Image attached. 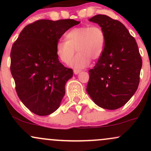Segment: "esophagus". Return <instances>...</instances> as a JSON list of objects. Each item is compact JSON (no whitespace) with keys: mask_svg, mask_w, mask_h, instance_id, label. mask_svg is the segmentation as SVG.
I'll use <instances>...</instances> for the list:
<instances>
[{"mask_svg":"<svg viewBox=\"0 0 151 151\" xmlns=\"http://www.w3.org/2000/svg\"><path fill=\"white\" fill-rule=\"evenodd\" d=\"M81 71L80 70H74V74H78Z\"/></svg>","mask_w":151,"mask_h":151,"instance_id":"obj_1","label":"esophagus"}]
</instances>
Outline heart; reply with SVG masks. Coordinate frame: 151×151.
Listing matches in <instances>:
<instances>
[{
	"label": "heart",
	"instance_id": "heart-1",
	"mask_svg": "<svg viewBox=\"0 0 151 151\" xmlns=\"http://www.w3.org/2000/svg\"><path fill=\"white\" fill-rule=\"evenodd\" d=\"M65 39L57 42V55L62 62L68 64L77 50L78 54L70 64L76 69L84 68L91 60L101 58L106 44L105 31L99 25L74 27L67 32Z\"/></svg>",
	"mask_w": 151,
	"mask_h": 151
}]
</instances>
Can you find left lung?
Wrapping results in <instances>:
<instances>
[{"label":"left lung","instance_id":"left-lung-1","mask_svg":"<svg viewBox=\"0 0 151 151\" xmlns=\"http://www.w3.org/2000/svg\"><path fill=\"white\" fill-rule=\"evenodd\" d=\"M89 20L104 30L106 44L101 58L89 71L86 91L99 107L115 110L125 105L138 89L141 55L134 37L121 22L105 15Z\"/></svg>","mask_w":151,"mask_h":151}]
</instances>
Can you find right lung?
I'll return each instance as SVG.
<instances>
[{
  "label": "right lung",
  "mask_w": 151,
  "mask_h": 151,
  "mask_svg": "<svg viewBox=\"0 0 151 151\" xmlns=\"http://www.w3.org/2000/svg\"><path fill=\"white\" fill-rule=\"evenodd\" d=\"M79 22L39 20L25 26L13 45L10 72L15 89L32 113L47 116L60 107L73 71L60 63L55 47L62 35Z\"/></svg>",
  "instance_id": "add662e5"
}]
</instances>
